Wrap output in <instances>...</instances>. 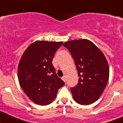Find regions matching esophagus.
I'll list each match as a JSON object with an SVG mask.
<instances>
[{
    "label": "esophagus",
    "instance_id": "esophagus-1",
    "mask_svg": "<svg viewBox=\"0 0 123 123\" xmlns=\"http://www.w3.org/2000/svg\"><path fill=\"white\" fill-rule=\"evenodd\" d=\"M62 80L64 81V82H65V81H66V78H65V76H63V77H62Z\"/></svg>",
    "mask_w": 123,
    "mask_h": 123
}]
</instances>
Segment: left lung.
Masks as SVG:
<instances>
[{"instance_id":"obj_1","label":"left lung","mask_w":123,"mask_h":123,"mask_svg":"<svg viewBox=\"0 0 123 123\" xmlns=\"http://www.w3.org/2000/svg\"><path fill=\"white\" fill-rule=\"evenodd\" d=\"M71 53L78 72L79 82L71 88L74 100L82 105L99 98L108 83L109 68L102 51L86 39L73 40L63 44Z\"/></svg>"}]
</instances>
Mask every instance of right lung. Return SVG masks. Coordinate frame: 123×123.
I'll return each instance as SVG.
<instances>
[{
	"instance_id": "obj_1",
	"label": "right lung",
	"mask_w": 123,
	"mask_h": 123,
	"mask_svg": "<svg viewBox=\"0 0 123 123\" xmlns=\"http://www.w3.org/2000/svg\"><path fill=\"white\" fill-rule=\"evenodd\" d=\"M62 42L37 41L23 54L18 78L25 93L33 102L47 105L56 98L58 91L65 84L58 77L52 60Z\"/></svg>"
}]
</instances>
